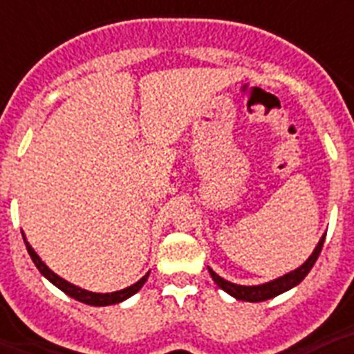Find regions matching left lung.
<instances>
[{"label":"left lung","mask_w":354,"mask_h":354,"mask_svg":"<svg viewBox=\"0 0 354 354\" xmlns=\"http://www.w3.org/2000/svg\"><path fill=\"white\" fill-rule=\"evenodd\" d=\"M324 241H325V235L319 239L318 246L314 248L313 255L305 261V263L299 266V268L292 270L288 274H285L283 277H277L274 281H268V283H263V285H253V286H246V285H236V283H232V281H226L224 277L213 272V270L207 266L209 270L211 277L215 281L216 285L221 286L222 290L227 292L230 296H233L235 299L239 301H250V303H257V301H266V299H272V297L279 296L283 292L290 290L294 286H297L301 283L307 274L313 270L314 263L318 261L319 257V252H322V248H324Z\"/></svg>","instance_id":"8db88e82"}]
</instances>
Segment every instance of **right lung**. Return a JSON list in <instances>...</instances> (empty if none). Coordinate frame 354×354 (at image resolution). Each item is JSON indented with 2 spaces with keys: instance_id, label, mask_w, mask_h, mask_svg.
Masks as SVG:
<instances>
[{
  "instance_id": "add662e5",
  "label": "right lung",
  "mask_w": 354,
  "mask_h": 354,
  "mask_svg": "<svg viewBox=\"0 0 354 354\" xmlns=\"http://www.w3.org/2000/svg\"><path fill=\"white\" fill-rule=\"evenodd\" d=\"M21 235H24V232H21ZM24 241H25V246H27V252H29L30 259H32V263L36 264V268L40 270V274L44 275L46 279L51 281L53 285L57 286V288H60L64 294H68L69 297H73V299H77V301H80V303H86V305H93V307H106V305H115V303L124 301V299H128L130 296H133L136 292L141 290V286L145 285V281L149 279L150 272L147 275H143V277H141L138 283H133V285L127 286V288H122V290H118V292L99 294V292L84 290V288L71 285V283H68L66 279H62L60 275L55 274V272H53V270L49 268V266H47V264L44 263L40 257H38V253L32 250V246H30L29 242H27L25 235H24Z\"/></svg>"
}]
</instances>
